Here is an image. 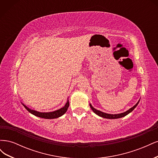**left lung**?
Masks as SVG:
<instances>
[{
  "instance_id": "8db88e82",
  "label": "left lung",
  "mask_w": 158,
  "mask_h": 158,
  "mask_svg": "<svg viewBox=\"0 0 158 158\" xmlns=\"http://www.w3.org/2000/svg\"><path fill=\"white\" fill-rule=\"evenodd\" d=\"M139 102H140V100L137 102V103L135 105V106H133L131 109H129L128 111L124 112V113H119V114H108V113H103L101 111H99V110L95 109L94 107H92V106L91 104H89V106H90L91 109H92V111L95 114H98V115H99V117H102L103 118H109V119H114V118H121V117H123L127 115L128 113H130L131 112H132L133 110L135 109V107L138 106V103H139Z\"/></svg>"
}]
</instances>
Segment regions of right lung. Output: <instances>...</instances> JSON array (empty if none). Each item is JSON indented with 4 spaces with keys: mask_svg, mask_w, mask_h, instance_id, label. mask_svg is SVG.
I'll return each mask as SVG.
<instances>
[{
    "mask_svg": "<svg viewBox=\"0 0 158 158\" xmlns=\"http://www.w3.org/2000/svg\"><path fill=\"white\" fill-rule=\"evenodd\" d=\"M22 105L28 111H29L30 113L33 114V115H35L36 117H41V118H47V119H51V118H58L60 117V116L63 115V114L66 112L67 111V109L69 107V100L67 101V102L66 103L65 106L62 107L58 110H56V111H52V112H47V113H42V112H39V111H35V110H32L30 108H28L27 106H26L24 104Z\"/></svg>",
    "mask_w": 158,
    "mask_h": 158,
    "instance_id": "obj_1",
    "label": "right lung"
}]
</instances>
